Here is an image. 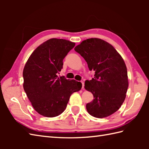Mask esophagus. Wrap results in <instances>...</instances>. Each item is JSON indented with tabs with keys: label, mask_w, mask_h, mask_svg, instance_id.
<instances>
[{
	"label": "esophagus",
	"mask_w": 149,
	"mask_h": 149,
	"mask_svg": "<svg viewBox=\"0 0 149 149\" xmlns=\"http://www.w3.org/2000/svg\"><path fill=\"white\" fill-rule=\"evenodd\" d=\"M81 83H82V89H83L84 86V83L83 81H81Z\"/></svg>",
	"instance_id": "obj_1"
}]
</instances>
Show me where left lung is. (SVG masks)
Returning a JSON list of instances; mask_svg holds the SVG:
<instances>
[{"instance_id":"obj_1","label":"left lung","mask_w":149,"mask_h":149,"mask_svg":"<svg viewBox=\"0 0 149 149\" xmlns=\"http://www.w3.org/2000/svg\"><path fill=\"white\" fill-rule=\"evenodd\" d=\"M74 50L87 62L90 70L95 72L92 79L84 84L94 98L86 104L88 112L100 118L112 115L121 107L129 86L122 56L111 44L99 38L84 40Z\"/></svg>"}]
</instances>
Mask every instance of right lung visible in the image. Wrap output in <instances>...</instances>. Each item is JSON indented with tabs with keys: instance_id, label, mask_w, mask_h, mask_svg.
Segmentation results:
<instances>
[{
	"instance_id": "right-lung-1",
	"label": "right lung",
	"mask_w": 149,
	"mask_h": 149,
	"mask_svg": "<svg viewBox=\"0 0 149 149\" xmlns=\"http://www.w3.org/2000/svg\"><path fill=\"white\" fill-rule=\"evenodd\" d=\"M74 46L75 43L68 40L50 39L34 50L24 66V91L41 115H59L66 109L71 95L81 89V82L58 76L63 59Z\"/></svg>"
}]
</instances>
